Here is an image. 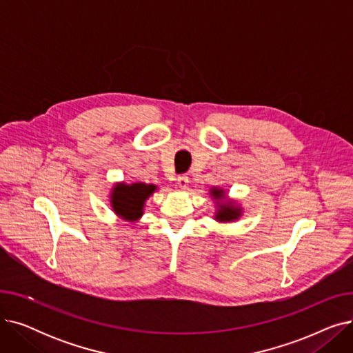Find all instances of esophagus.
Here are the masks:
<instances>
[{"label": "esophagus", "mask_w": 353, "mask_h": 353, "mask_svg": "<svg viewBox=\"0 0 353 353\" xmlns=\"http://www.w3.org/2000/svg\"><path fill=\"white\" fill-rule=\"evenodd\" d=\"M189 181H190L189 174H180V176L177 177V184H179L180 189H188Z\"/></svg>", "instance_id": "obj_1"}]
</instances>
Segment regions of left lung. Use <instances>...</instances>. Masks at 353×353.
<instances>
[{
  "label": "left lung",
  "instance_id": "8db88e82",
  "mask_svg": "<svg viewBox=\"0 0 353 353\" xmlns=\"http://www.w3.org/2000/svg\"><path fill=\"white\" fill-rule=\"evenodd\" d=\"M212 196L214 199H221L225 197V190L221 189H212ZM240 213H242V210H240L239 208H233V203H228V205H220V209L217 210V214H216V219L219 221H230V220H234L240 216Z\"/></svg>",
  "mask_w": 353,
  "mask_h": 353
}]
</instances>
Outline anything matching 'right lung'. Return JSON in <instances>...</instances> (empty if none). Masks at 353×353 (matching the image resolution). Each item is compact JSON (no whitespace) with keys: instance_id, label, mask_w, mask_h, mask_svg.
I'll list each match as a JSON object with an SVG mask.
<instances>
[{"instance_id":"right-lung-1","label":"right lung","mask_w":353,"mask_h":353,"mask_svg":"<svg viewBox=\"0 0 353 353\" xmlns=\"http://www.w3.org/2000/svg\"><path fill=\"white\" fill-rule=\"evenodd\" d=\"M156 190L153 184H119L111 194L113 210L125 220L136 221L143 214L144 201Z\"/></svg>"}]
</instances>
